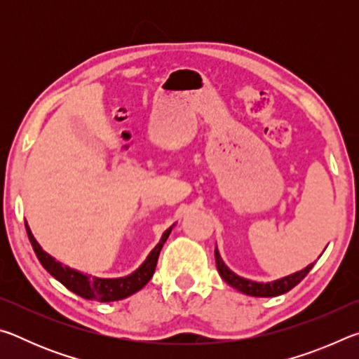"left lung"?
Returning <instances> with one entry per match:
<instances>
[{"label":"left lung","instance_id":"1","mask_svg":"<svg viewBox=\"0 0 359 359\" xmlns=\"http://www.w3.org/2000/svg\"><path fill=\"white\" fill-rule=\"evenodd\" d=\"M215 263H217V269L218 274L223 278L224 282L231 287L236 288L241 293L248 294V296H255V297H272V296H278L290 291L291 288H294L297 283H299L304 277L309 274V271L313 267V263L304 267L302 271H297L294 274H290L287 277L277 278V280L272 282H255L250 280V278L241 277L229 269V267L224 264V261L220 257V252L215 245Z\"/></svg>","mask_w":359,"mask_h":359}]
</instances>
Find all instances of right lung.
I'll list each match as a JSON object with an SVG mask.
<instances>
[{
    "label": "right lung",
    "mask_w": 359,
    "mask_h": 359,
    "mask_svg": "<svg viewBox=\"0 0 359 359\" xmlns=\"http://www.w3.org/2000/svg\"><path fill=\"white\" fill-rule=\"evenodd\" d=\"M174 226L175 223L163 233L160 242L154 247V250L147 255V258L144 259V263L139 266L135 272H131V274L125 277L104 278V277L83 274L81 271L72 269V267L60 263V261L53 258L52 255H48L46 250H42L39 242L34 239L32 229H29L28 223L25 222V228H27L29 242H32L33 245V250L48 274L55 277L60 283H63L69 291L83 297V299L101 301V302L125 299V297L137 293L139 290H142L145 285L149 283V280L155 272L156 261H158V257H160L163 244H165L166 239L169 238V234H171Z\"/></svg>",
    "instance_id": "1"
}]
</instances>
